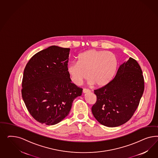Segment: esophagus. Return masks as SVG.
I'll list each match as a JSON object with an SVG mask.
<instances>
[{"mask_svg":"<svg viewBox=\"0 0 158 158\" xmlns=\"http://www.w3.org/2000/svg\"><path fill=\"white\" fill-rule=\"evenodd\" d=\"M89 92H90V90L86 89H83V93H89Z\"/></svg>","mask_w":158,"mask_h":158,"instance_id":"34e87169","label":"esophagus"}]
</instances>
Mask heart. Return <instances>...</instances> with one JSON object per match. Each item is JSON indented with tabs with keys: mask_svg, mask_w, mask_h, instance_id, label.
Instances as JSON below:
<instances>
[{
	"mask_svg": "<svg viewBox=\"0 0 158 158\" xmlns=\"http://www.w3.org/2000/svg\"><path fill=\"white\" fill-rule=\"evenodd\" d=\"M117 65V58L113 53L92 49L80 54L77 62L68 65L67 72L76 85H81L88 78L90 85L102 87L111 81Z\"/></svg>",
	"mask_w": 158,
	"mask_h": 158,
	"instance_id": "obj_1",
	"label": "heart"
}]
</instances>
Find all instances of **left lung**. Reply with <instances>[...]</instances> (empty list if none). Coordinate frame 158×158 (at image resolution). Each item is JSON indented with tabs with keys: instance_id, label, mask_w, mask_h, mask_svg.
I'll return each mask as SVG.
<instances>
[{
	"instance_id": "obj_1",
	"label": "left lung",
	"mask_w": 158,
	"mask_h": 158,
	"mask_svg": "<svg viewBox=\"0 0 158 158\" xmlns=\"http://www.w3.org/2000/svg\"><path fill=\"white\" fill-rule=\"evenodd\" d=\"M144 90L143 72L138 62L129 59L120 65L114 79L94 90L97 101L91 111L101 124L110 127L124 124L137 110Z\"/></svg>"
}]
</instances>
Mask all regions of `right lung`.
<instances>
[{
	"instance_id": "obj_1",
	"label": "right lung",
	"mask_w": 158,
	"mask_h": 158,
	"mask_svg": "<svg viewBox=\"0 0 158 158\" xmlns=\"http://www.w3.org/2000/svg\"><path fill=\"white\" fill-rule=\"evenodd\" d=\"M70 48L52 46L35 54L25 68L22 97L34 118L46 125L68 116L82 89L71 83L67 72Z\"/></svg>"
}]
</instances>
